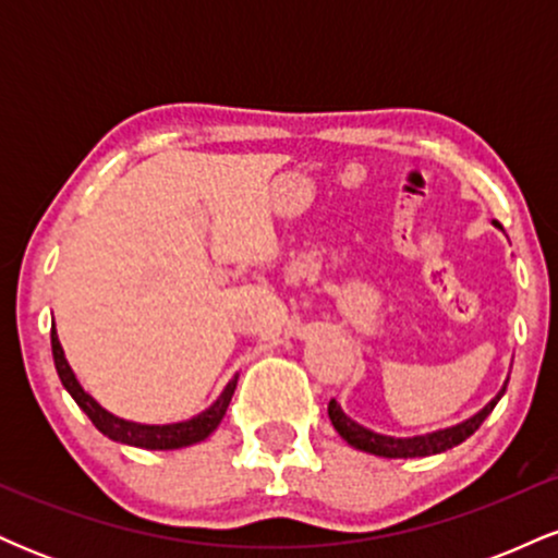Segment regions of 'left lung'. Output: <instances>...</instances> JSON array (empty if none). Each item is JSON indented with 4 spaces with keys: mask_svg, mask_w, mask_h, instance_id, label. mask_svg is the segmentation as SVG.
I'll return each mask as SVG.
<instances>
[{
    "mask_svg": "<svg viewBox=\"0 0 558 558\" xmlns=\"http://www.w3.org/2000/svg\"><path fill=\"white\" fill-rule=\"evenodd\" d=\"M504 390L488 403V407L483 409V412H477L475 417L462 422V425L446 427V430H438L430 435H417V438H390V435L367 430V427H362L360 422L345 417L341 403H338L336 399H330V403H328V417L345 444L360 448V451L375 453V457H386V459L433 457V453H444V451H448V448L464 444V440L470 438V435L475 433L477 427L485 422V417L493 412V407H496L498 399H501Z\"/></svg>",
    "mask_w": 558,
    "mask_h": 558,
    "instance_id": "obj_1",
    "label": "left lung"
}]
</instances>
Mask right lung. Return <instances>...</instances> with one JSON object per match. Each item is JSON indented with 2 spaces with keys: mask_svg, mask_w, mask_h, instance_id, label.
<instances>
[{
  "mask_svg": "<svg viewBox=\"0 0 558 558\" xmlns=\"http://www.w3.org/2000/svg\"><path fill=\"white\" fill-rule=\"evenodd\" d=\"M52 356H54V367H57V375H60L62 386H65V390L73 396L75 403H78L83 412L88 414V420L94 422L96 430L105 433L107 438L118 440V444L151 448V451H168V448L194 446L198 440L207 438L209 433H215L217 425H220V420L226 417L228 403L233 399L235 383H239V375H235L226 386V390L220 393V399H217L207 412L196 414V417L175 422V425H138V422L114 417V414L107 412L105 407H99V403H96L92 396L81 388V383L75 380L73 369H70V364L65 360V351H62L54 325H52Z\"/></svg>",
  "mask_w": 558,
  "mask_h": 558,
  "instance_id": "obj_1",
  "label": "right lung"
}]
</instances>
